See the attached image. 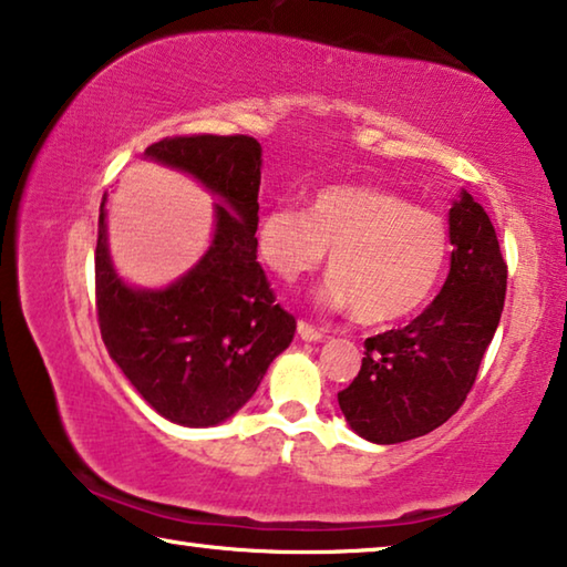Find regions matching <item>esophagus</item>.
Returning <instances> with one entry per match:
<instances>
[{
	"label": "esophagus",
	"mask_w": 567,
	"mask_h": 567,
	"mask_svg": "<svg viewBox=\"0 0 567 567\" xmlns=\"http://www.w3.org/2000/svg\"><path fill=\"white\" fill-rule=\"evenodd\" d=\"M297 334H300V340H305V342H320L324 338L322 330L312 328V324H307V322H297Z\"/></svg>",
	"instance_id": "esophagus-1"
}]
</instances>
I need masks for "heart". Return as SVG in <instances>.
<instances>
[{
	"instance_id": "1",
	"label": "heart",
	"mask_w": 567,
	"mask_h": 567,
	"mask_svg": "<svg viewBox=\"0 0 567 567\" xmlns=\"http://www.w3.org/2000/svg\"><path fill=\"white\" fill-rule=\"evenodd\" d=\"M257 255L282 282L318 270L330 252V277L318 302L354 312L364 324H390L420 312L447 262L443 219L378 187H328L307 215L272 207L257 225Z\"/></svg>"
}]
</instances>
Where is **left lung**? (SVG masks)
I'll return each mask as SVG.
<instances>
[{"label":"left lung","instance_id":"8db88e82","mask_svg":"<svg viewBox=\"0 0 567 567\" xmlns=\"http://www.w3.org/2000/svg\"><path fill=\"white\" fill-rule=\"evenodd\" d=\"M447 225L443 290L402 330L364 340L358 378L338 392L348 425L375 445L427 435L453 417L501 322L507 265L491 217L460 189Z\"/></svg>","mask_w":567,"mask_h":567}]
</instances>
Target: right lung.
I'll use <instances>...</instances> for the list:
<instances>
[{
	"instance_id": "right-lung-1",
	"label": "right lung",
	"mask_w": 567,
	"mask_h": 567,
	"mask_svg": "<svg viewBox=\"0 0 567 567\" xmlns=\"http://www.w3.org/2000/svg\"><path fill=\"white\" fill-rule=\"evenodd\" d=\"M142 157L197 179L217 199L215 229L205 255L175 282L130 285L110 255L104 195L94 252L102 340L157 415L213 427L247 405L295 334V318L275 305L257 262L262 147L245 134H195L155 142Z\"/></svg>"
}]
</instances>
